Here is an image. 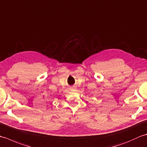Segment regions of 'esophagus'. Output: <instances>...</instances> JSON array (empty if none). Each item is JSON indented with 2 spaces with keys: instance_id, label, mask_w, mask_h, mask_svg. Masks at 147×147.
<instances>
[{
  "instance_id": "obj_1",
  "label": "esophagus",
  "mask_w": 147,
  "mask_h": 147,
  "mask_svg": "<svg viewBox=\"0 0 147 147\" xmlns=\"http://www.w3.org/2000/svg\"><path fill=\"white\" fill-rule=\"evenodd\" d=\"M71 90H74V88H71Z\"/></svg>"
}]
</instances>
